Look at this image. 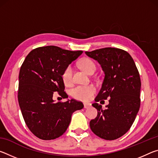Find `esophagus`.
Returning <instances> with one entry per match:
<instances>
[{
	"label": "esophagus",
	"mask_w": 158,
	"mask_h": 158,
	"mask_svg": "<svg viewBox=\"0 0 158 158\" xmlns=\"http://www.w3.org/2000/svg\"><path fill=\"white\" fill-rule=\"evenodd\" d=\"M84 106L85 109H88V108H89L90 106H91V104L88 103V102H85V103H84Z\"/></svg>",
	"instance_id": "obj_1"
}]
</instances>
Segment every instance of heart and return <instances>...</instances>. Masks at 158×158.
Here are the masks:
<instances>
[{"instance_id":"1","label":"heart","mask_w":158,"mask_h":158,"mask_svg":"<svg viewBox=\"0 0 158 158\" xmlns=\"http://www.w3.org/2000/svg\"><path fill=\"white\" fill-rule=\"evenodd\" d=\"M79 65L83 70L88 74L94 72L95 65L89 58H83ZM62 79L64 84L69 85L73 81V68L70 65L67 66L62 73ZM96 93V88L93 84L77 85L71 90L70 94L76 100L87 102L91 100Z\"/></svg>"}]
</instances>
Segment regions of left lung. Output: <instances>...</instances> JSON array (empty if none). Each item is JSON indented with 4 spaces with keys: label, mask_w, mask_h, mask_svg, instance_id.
<instances>
[{
    "label": "left lung",
    "mask_w": 158,
    "mask_h": 158,
    "mask_svg": "<svg viewBox=\"0 0 158 158\" xmlns=\"http://www.w3.org/2000/svg\"><path fill=\"white\" fill-rule=\"evenodd\" d=\"M100 64L105 72L102 88L95 101L109 99L105 109L93 104L98 116L90 122L92 132L106 140L124 135L132 126L140 107L141 79L132 56L126 51L106 47L85 52Z\"/></svg>",
    "instance_id": "1"
}]
</instances>
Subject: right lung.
Returning a JSON list of instances; mask_svg holds the SVG:
<instances>
[{
    "instance_id": "1",
    "label": "right lung",
    "mask_w": 158,
    "mask_h": 158,
    "mask_svg": "<svg viewBox=\"0 0 158 158\" xmlns=\"http://www.w3.org/2000/svg\"><path fill=\"white\" fill-rule=\"evenodd\" d=\"M82 51H69L56 46L37 47L28 53L19 75L18 101L26 125L37 138L55 139L63 135L73 112L84 107L74 99L54 102L57 92L68 98L62 73Z\"/></svg>"
}]
</instances>
